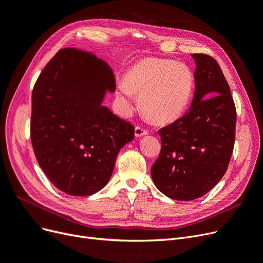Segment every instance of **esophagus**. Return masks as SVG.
<instances>
[{
	"label": "esophagus",
	"instance_id": "esophagus-1",
	"mask_svg": "<svg viewBox=\"0 0 263 263\" xmlns=\"http://www.w3.org/2000/svg\"><path fill=\"white\" fill-rule=\"evenodd\" d=\"M134 132H135V137H138V138H141V137H144V135L148 134V131L146 129H144L143 126H140V125L135 126Z\"/></svg>",
	"mask_w": 263,
	"mask_h": 263
}]
</instances>
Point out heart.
Returning a JSON list of instances; mask_svg holds the SVG:
<instances>
[{"instance_id":"obj_1","label":"heart","mask_w":263,"mask_h":263,"mask_svg":"<svg viewBox=\"0 0 263 263\" xmlns=\"http://www.w3.org/2000/svg\"><path fill=\"white\" fill-rule=\"evenodd\" d=\"M195 78L184 63L147 57L132 65L117 85L118 97L131 110V94L140 97L141 110L153 122L179 119L191 104Z\"/></svg>"}]
</instances>
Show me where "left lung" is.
Returning a JSON list of instances; mask_svg holds the SVG:
<instances>
[{
    "label": "left lung",
    "instance_id": "1",
    "mask_svg": "<svg viewBox=\"0 0 263 263\" xmlns=\"http://www.w3.org/2000/svg\"><path fill=\"white\" fill-rule=\"evenodd\" d=\"M192 57L196 70L190 110L158 131L161 151L151 169L156 187L176 200L199 198L216 186L235 141L236 109L226 77L211 56Z\"/></svg>",
    "mask_w": 263,
    "mask_h": 263
}]
</instances>
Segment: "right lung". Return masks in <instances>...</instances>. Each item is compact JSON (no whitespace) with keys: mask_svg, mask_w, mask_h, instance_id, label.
<instances>
[{"mask_svg":"<svg viewBox=\"0 0 263 263\" xmlns=\"http://www.w3.org/2000/svg\"><path fill=\"white\" fill-rule=\"evenodd\" d=\"M116 90L110 67L92 53L63 48L44 67L32 91L31 142L54 185L71 196L101 191L134 126L103 105Z\"/></svg>","mask_w":263,"mask_h":263,"instance_id":"right-lung-1","label":"right lung"}]
</instances>
